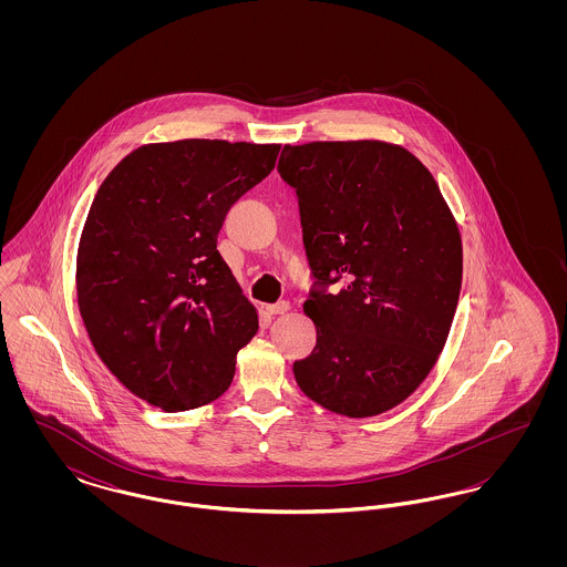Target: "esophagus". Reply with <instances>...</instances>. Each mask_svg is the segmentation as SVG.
Returning a JSON list of instances; mask_svg holds the SVG:
<instances>
[{
    "label": "esophagus",
    "instance_id": "1",
    "mask_svg": "<svg viewBox=\"0 0 567 567\" xmlns=\"http://www.w3.org/2000/svg\"><path fill=\"white\" fill-rule=\"evenodd\" d=\"M291 310V303L289 301H278V303H271L268 306V312L271 317H280V315H287Z\"/></svg>",
    "mask_w": 567,
    "mask_h": 567
}]
</instances>
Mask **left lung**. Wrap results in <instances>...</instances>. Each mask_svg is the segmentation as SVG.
<instances>
[{
	"label": "left lung",
	"instance_id": "obj_1",
	"mask_svg": "<svg viewBox=\"0 0 567 567\" xmlns=\"http://www.w3.org/2000/svg\"><path fill=\"white\" fill-rule=\"evenodd\" d=\"M317 289L303 312L317 347L293 363L299 389L351 419L410 398L432 372L457 310L463 248L432 172L400 144L282 148ZM340 281L338 295L327 284Z\"/></svg>",
	"mask_w": 567,
	"mask_h": 567
}]
</instances>
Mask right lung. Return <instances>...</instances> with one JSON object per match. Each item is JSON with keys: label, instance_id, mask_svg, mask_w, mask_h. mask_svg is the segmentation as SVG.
<instances>
[{"label": "right lung", "instance_id": "add662e5", "mask_svg": "<svg viewBox=\"0 0 567 567\" xmlns=\"http://www.w3.org/2000/svg\"><path fill=\"white\" fill-rule=\"evenodd\" d=\"M280 144L176 140L118 163L91 204L76 296L91 344L118 382L165 412L220 398L259 329L216 238Z\"/></svg>", "mask_w": 567, "mask_h": 567}]
</instances>
